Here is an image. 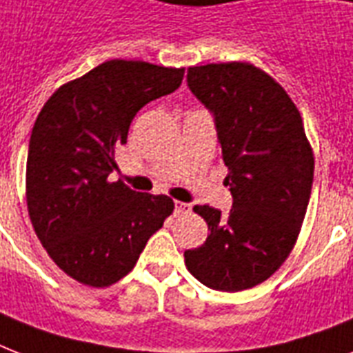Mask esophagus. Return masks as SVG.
I'll use <instances>...</instances> for the list:
<instances>
[{
	"instance_id": "obj_1",
	"label": "esophagus",
	"mask_w": 353,
	"mask_h": 353,
	"mask_svg": "<svg viewBox=\"0 0 353 353\" xmlns=\"http://www.w3.org/2000/svg\"><path fill=\"white\" fill-rule=\"evenodd\" d=\"M190 203H185V201H174V212H176L177 216H181V214H188L190 212Z\"/></svg>"
}]
</instances>
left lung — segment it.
<instances>
[{
	"instance_id": "obj_1",
	"label": "left lung",
	"mask_w": 353,
	"mask_h": 353,
	"mask_svg": "<svg viewBox=\"0 0 353 353\" xmlns=\"http://www.w3.org/2000/svg\"><path fill=\"white\" fill-rule=\"evenodd\" d=\"M187 85L214 117L232 209L194 207L210 234L185 251V263L210 290H249L295 245L312 194V148L293 101L251 63L188 68Z\"/></svg>"
}]
</instances>
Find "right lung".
I'll return each mask as SVG.
<instances>
[{
  "mask_svg": "<svg viewBox=\"0 0 353 353\" xmlns=\"http://www.w3.org/2000/svg\"><path fill=\"white\" fill-rule=\"evenodd\" d=\"M183 73L110 60L62 85L41 108L27 154V207L41 245L71 279L115 284L172 214L168 196L135 192L110 174L133 117L174 93Z\"/></svg>",
  "mask_w": 353,
  "mask_h": 353,
  "instance_id": "add662e5",
  "label": "right lung"
}]
</instances>
